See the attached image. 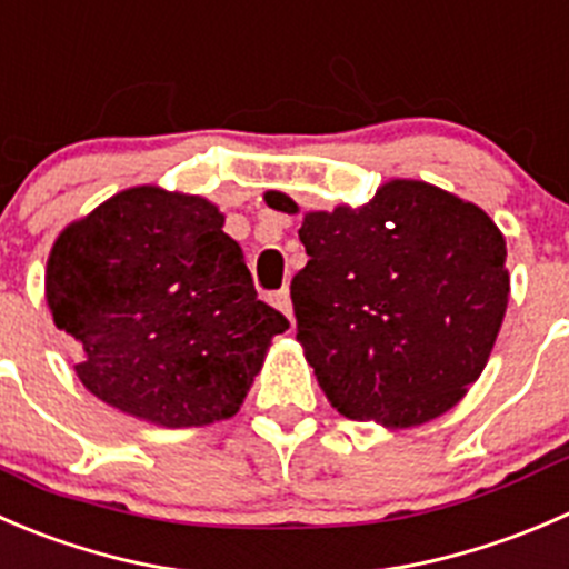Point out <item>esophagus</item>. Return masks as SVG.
Instances as JSON below:
<instances>
[{"mask_svg":"<svg viewBox=\"0 0 569 569\" xmlns=\"http://www.w3.org/2000/svg\"><path fill=\"white\" fill-rule=\"evenodd\" d=\"M273 301H277V307L292 320V301H290V290H287V287H282L279 292H273Z\"/></svg>","mask_w":569,"mask_h":569,"instance_id":"34e87169","label":"esophagus"}]
</instances>
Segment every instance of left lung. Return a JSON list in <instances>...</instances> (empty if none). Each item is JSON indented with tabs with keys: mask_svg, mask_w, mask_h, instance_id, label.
Returning a JSON list of instances; mask_svg holds the SVG:
<instances>
[{
	"mask_svg": "<svg viewBox=\"0 0 569 569\" xmlns=\"http://www.w3.org/2000/svg\"><path fill=\"white\" fill-rule=\"evenodd\" d=\"M268 207L296 216L279 190ZM309 262L292 277L296 340L331 407L412 429L481 376L506 303V240L481 207L392 179L362 207L303 212Z\"/></svg>",
	"mask_w": 569,
	"mask_h": 569,
	"instance_id": "obj_1",
	"label": "left lung"
}]
</instances>
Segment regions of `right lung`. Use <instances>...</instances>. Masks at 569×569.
Here are the masks:
<instances>
[{
  "label": "right lung",
  "instance_id": "1",
  "mask_svg": "<svg viewBox=\"0 0 569 569\" xmlns=\"http://www.w3.org/2000/svg\"><path fill=\"white\" fill-rule=\"evenodd\" d=\"M47 303L80 342L86 390L166 429L238 415L290 326L257 298L218 207L154 184L121 190L60 232Z\"/></svg>",
  "mask_w": 569,
  "mask_h": 569
}]
</instances>
